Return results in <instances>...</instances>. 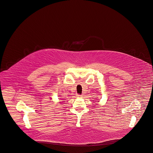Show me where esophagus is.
Masks as SVG:
<instances>
[{
    "instance_id": "esophagus-1",
    "label": "esophagus",
    "mask_w": 153,
    "mask_h": 153,
    "mask_svg": "<svg viewBox=\"0 0 153 153\" xmlns=\"http://www.w3.org/2000/svg\"><path fill=\"white\" fill-rule=\"evenodd\" d=\"M77 97H81L82 96V95H81V94H77Z\"/></svg>"
}]
</instances>
